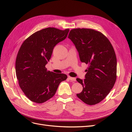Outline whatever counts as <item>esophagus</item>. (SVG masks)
Wrapping results in <instances>:
<instances>
[{
  "label": "esophagus",
  "mask_w": 132,
  "mask_h": 132,
  "mask_svg": "<svg viewBox=\"0 0 132 132\" xmlns=\"http://www.w3.org/2000/svg\"><path fill=\"white\" fill-rule=\"evenodd\" d=\"M68 79L72 81H76V79L75 78H73V77H71L70 76H68Z\"/></svg>",
  "instance_id": "esophagus-1"
}]
</instances>
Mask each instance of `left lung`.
Instances as JSON below:
<instances>
[{
    "instance_id": "8db88e82",
    "label": "left lung",
    "mask_w": 132,
    "mask_h": 132,
    "mask_svg": "<svg viewBox=\"0 0 132 132\" xmlns=\"http://www.w3.org/2000/svg\"><path fill=\"white\" fill-rule=\"evenodd\" d=\"M68 38L81 62L88 64L85 79H77L83 87L77 96L86 104H97L110 93L116 80L117 59L113 46L104 35L93 29H72Z\"/></svg>"
}]
</instances>
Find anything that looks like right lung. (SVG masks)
Returning <instances> with one entry per match:
<instances>
[{"label": "right lung", "mask_w": 132, "mask_h": 132, "mask_svg": "<svg viewBox=\"0 0 132 132\" xmlns=\"http://www.w3.org/2000/svg\"><path fill=\"white\" fill-rule=\"evenodd\" d=\"M69 29L48 27L36 32L26 39L19 50L15 71L19 84L31 101L41 103L55 95L58 87L67 75L48 71L53 50L67 37Z\"/></svg>", "instance_id": "right-lung-1"}]
</instances>
